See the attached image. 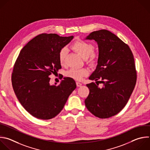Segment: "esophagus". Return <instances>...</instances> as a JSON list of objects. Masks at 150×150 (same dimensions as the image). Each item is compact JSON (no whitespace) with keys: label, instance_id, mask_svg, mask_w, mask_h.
I'll return each mask as SVG.
<instances>
[{"label":"esophagus","instance_id":"esophagus-1","mask_svg":"<svg viewBox=\"0 0 150 150\" xmlns=\"http://www.w3.org/2000/svg\"><path fill=\"white\" fill-rule=\"evenodd\" d=\"M76 86H77L78 87H79V86H81L82 85V83H80V82H76Z\"/></svg>","mask_w":150,"mask_h":150}]
</instances>
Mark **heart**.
<instances>
[{
  "label": "heart",
  "instance_id": "1",
  "mask_svg": "<svg viewBox=\"0 0 150 150\" xmlns=\"http://www.w3.org/2000/svg\"><path fill=\"white\" fill-rule=\"evenodd\" d=\"M72 47L74 51L78 53L83 59H87L88 62L89 64L94 65L96 62L98 55L96 52L93 51V46L92 43L80 40L74 42ZM67 52L68 51L66 47H63L60 50L58 57L61 65H64L65 62ZM88 74L89 71L87 69L72 68L67 72V75L76 80H81L83 76L87 75Z\"/></svg>",
  "mask_w": 150,
  "mask_h": 150
}]
</instances>
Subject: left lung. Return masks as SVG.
I'll use <instances>...</instances> for the list:
<instances>
[{"label": "left lung", "mask_w": 150, "mask_h": 150, "mask_svg": "<svg viewBox=\"0 0 150 150\" xmlns=\"http://www.w3.org/2000/svg\"><path fill=\"white\" fill-rule=\"evenodd\" d=\"M85 39L98 44V65L89 79H101L102 88L94 82L86 84L89 93L85 100L87 109L95 117L107 118L120 112L134 89L137 72L134 56L128 45L109 30L91 33Z\"/></svg>", "instance_id": "left-lung-1"}]
</instances>
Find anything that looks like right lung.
<instances>
[{
  "label": "right lung",
  "instance_id": "right-lung-1",
  "mask_svg": "<svg viewBox=\"0 0 150 150\" xmlns=\"http://www.w3.org/2000/svg\"><path fill=\"white\" fill-rule=\"evenodd\" d=\"M73 38L40 34L19 53L12 75V86L21 105L35 118L49 120L56 117L76 87L71 78H64L57 86V83L50 84L49 77L61 68L59 52Z\"/></svg>",
  "mask_w": 150,
  "mask_h": 150
}]
</instances>
